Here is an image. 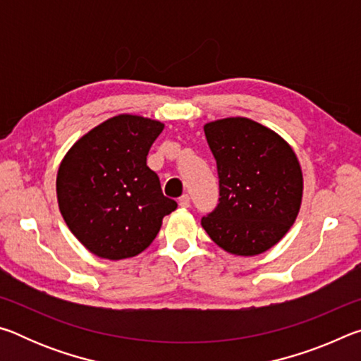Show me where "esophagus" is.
Wrapping results in <instances>:
<instances>
[{"mask_svg": "<svg viewBox=\"0 0 361 361\" xmlns=\"http://www.w3.org/2000/svg\"><path fill=\"white\" fill-rule=\"evenodd\" d=\"M178 204H180V207H183V209H188V207L191 205V197H189L188 194H183L178 200Z\"/></svg>", "mask_w": 361, "mask_h": 361, "instance_id": "34e87169", "label": "esophagus"}]
</instances>
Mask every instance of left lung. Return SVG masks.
Listing matches in <instances>:
<instances>
[{
  "label": "left lung",
  "mask_w": 361,
  "mask_h": 361,
  "mask_svg": "<svg viewBox=\"0 0 361 361\" xmlns=\"http://www.w3.org/2000/svg\"><path fill=\"white\" fill-rule=\"evenodd\" d=\"M216 161L219 199L202 228L226 252L264 253L295 223L302 199V172L291 146L247 118H226L204 127Z\"/></svg>",
  "instance_id": "8db88e82"
}]
</instances>
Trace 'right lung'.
<instances>
[{
	"label": "right lung",
	"mask_w": 361,
	"mask_h": 361,
	"mask_svg": "<svg viewBox=\"0 0 361 361\" xmlns=\"http://www.w3.org/2000/svg\"><path fill=\"white\" fill-rule=\"evenodd\" d=\"M162 130L159 121L119 114L66 152L57 173L59 209L90 253L113 261L137 256L178 205L162 194L157 173L146 166Z\"/></svg>",
	"instance_id": "1"
}]
</instances>
